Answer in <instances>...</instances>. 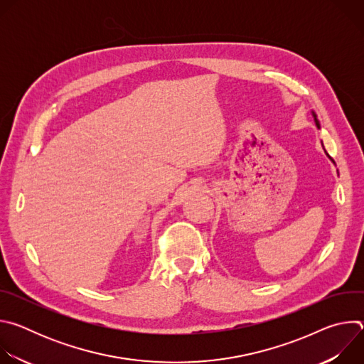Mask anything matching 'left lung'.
Wrapping results in <instances>:
<instances>
[{
	"label": "left lung",
	"mask_w": 364,
	"mask_h": 364,
	"mask_svg": "<svg viewBox=\"0 0 364 364\" xmlns=\"http://www.w3.org/2000/svg\"><path fill=\"white\" fill-rule=\"evenodd\" d=\"M316 124H317V127L320 128V124H318V121H317V119H316ZM327 155H328V154H327ZM328 157H330V155H328ZM330 159H331V157H330ZM331 161H333V159H331Z\"/></svg>",
	"instance_id": "left-lung-1"
}]
</instances>
